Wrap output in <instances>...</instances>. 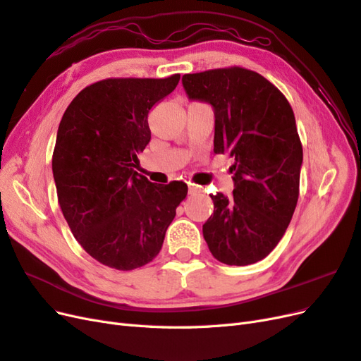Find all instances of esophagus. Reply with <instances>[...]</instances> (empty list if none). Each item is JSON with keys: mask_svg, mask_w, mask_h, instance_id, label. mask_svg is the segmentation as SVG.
<instances>
[{"mask_svg": "<svg viewBox=\"0 0 361 361\" xmlns=\"http://www.w3.org/2000/svg\"><path fill=\"white\" fill-rule=\"evenodd\" d=\"M188 191H190V194L200 192V187H197V185H194V183H190L188 185Z\"/></svg>", "mask_w": 361, "mask_h": 361, "instance_id": "34e87169", "label": "esophagus"}]
</instances>
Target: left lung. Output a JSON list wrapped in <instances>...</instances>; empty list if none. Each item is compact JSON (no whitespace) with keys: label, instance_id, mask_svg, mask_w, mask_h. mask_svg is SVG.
I'll return each mask as SVG.
<instances>
[{"label":"left lung","instance_id":"1","mask_svg":"<svg viewBox=\"0 0 361 361\" xmlns=\"http://www.w3.org/2000/svg\"><path fill=\"white\" fill-rule=\"evenodd\" d=\"M182 84L190 99L212 105L214 152L233 158L235 190L211 195L204 241L226 265L256 264L280 243L298 202L302 146L292 106L274 84L238 66L187 73Z\"/></svg>","mask_w":361,"mask_h":361}]
</instances>
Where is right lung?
Segmentation results:
<instances>
[{"label": "right lung", "instance_id": "1", "mask_svg": "<svg viewBox=\"0 0 361 361\" xmlns=\"http://www.w3.org/2000/svg\"><path fill=\"white\" fill-rule=\"evenodd\" d=\"M179 80L97 81L61 117L52 155L59 203L76 241L105 267L130 271L154 260L187 197V183H152L135 171L150 141V108Z\"/></svg>", "mask_w": 361, "mask_h": 361}]
</instances>
